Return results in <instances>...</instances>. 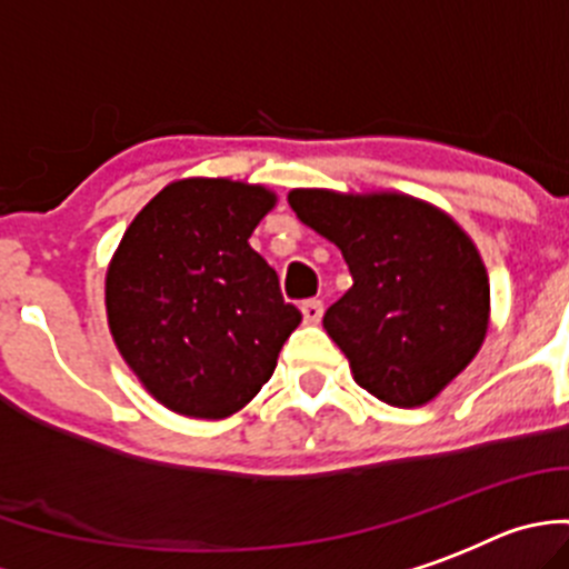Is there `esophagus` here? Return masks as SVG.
<instances>
[{"mask_svg": "<svg viewBox=\"0 0 569 569\" xmlns=\"http://www.w3.org/2000/svg\"><path fill=\"white\" fill-rule=\"evenodd\" d=\"M306 322H320L322 320V300H303L300 306Z\"/></svg>", "mask_w": 569, "mask_h": 569, "instance_id": "esophagus-1", "label": "esophagus"}]
</instances>
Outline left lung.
I'll return each instance as SVG.
<instances>
[{
	"mask_svg": "<svg viewBox=\"0 0 569 569\" xmlns=\"http://www.w3.org/2000/svg\"><path fill=\"white\" fill-rule=\"evenodd\" d=\"M297 218L337 243L355 286L322 326L357 386L397 408L425 406L476 357L490 286L468 234L408 196L295 189Z\"/></svg>",
	"mask_w": 569,
	"mask_h": 569,
	"instance_id": "obj_1",
	"label": "left lung"
}]
</instances>
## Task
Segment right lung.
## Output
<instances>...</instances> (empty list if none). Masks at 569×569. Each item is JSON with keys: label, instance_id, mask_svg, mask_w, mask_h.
I'll list each match as a JSON object with an SVG mask.
<instances>
[{"label": "right lung", "instance_id": "right-lung-1", "mask_svg": "<svg viewBox=\"0 0 569 569\" xmlns=\"http://www.w3.org/2000/svg\"><path fill=\"white\" fill-rule=\"evenodd\" d=\"M274 196L227 178L161 189L107 272L112 340L147 391L183 417L221 419L260 391L303 315L252 247Z\"/></svg>", "mask_w": 569, "mask_h": 569}]
</instances>
